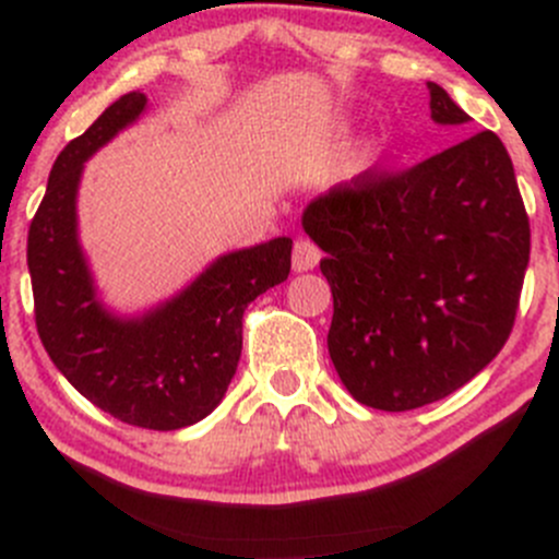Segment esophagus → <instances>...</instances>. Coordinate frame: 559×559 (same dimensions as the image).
<instances>
[{
  "label": "esophagus",
  "instance_id": "34e87169",
  "mask_svg": "<svg viewBox=\"0 0 559 559\" xmlns=\"http://www.w3.org/2000/svg\"><path fill=\"white\" fill-rule=\"evenodd\" d=\"M320 258L322 252L314 241L298 239L296 247H293V269H296V272H309V269L318 266Z\"/></svg>",
  "mask_w": 559,
  "mask_h": 559
}]
</instances>
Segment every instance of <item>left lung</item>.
<instances>
[{
    "mask_svg": "<svg viewBox=\"0 0 559 559\" xmlns=\"http://www.w3.org/2000/svg\"><path fill=\"white\" fill-rule=\"evenodd\" d=\"M436 123H468L428 83ZM304 231L325 252L328 353L355 401L408 412L447 399L503 349L531 261V221L492 131L404 171L318 195Z\"/></svg>",
    "mask_w": 559,
    "mask_h": 559,
    "instance_id": "left-lung-1",
    "label": "left lung"
}]
</instances>
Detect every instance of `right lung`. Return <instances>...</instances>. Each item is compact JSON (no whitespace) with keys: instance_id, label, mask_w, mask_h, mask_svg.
I'll return each instance as SVG.
<instances>
[{"instance_id":"obj_1","label":"right lung","mask_w":559,"mask_h":559,"mask_svg":"<svg viewBox=\"0 0 559 559\" xmlns=\"http://www.w3.org/2000/svg\"><path fill=\"white\" fill-rule=\"evenodd\" d=\"M145 105L140 91L123 94L59 153L28 226L26 261L37 333L69 384L120 423L177 430L223 401L237 373L245 309L287 280L293 239L277 237L217 258L145 318L109 314L78 245L74 195L83 160L134 123Z\"/></svg>"}]
</instances>
